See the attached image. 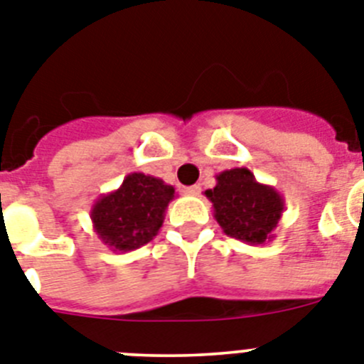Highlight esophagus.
I'll return each mask as SVG.
<instances>
[{"label":"esophagus","mask_w":364,"mask_h":364,"mask_svg":"<svg viewBox=\"0 0 364 364\" xmlns=\"http://www.w3.org/2000/svg\"><path fill=\"white\" fill-rule=\"evenodd\" d=\"M199 192H201V186L199 185H192V186H186V188H183V194H186V196H199Z\"/></svg>","instance_id":"34e87169"}]
</instances>
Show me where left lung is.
Returning a JSON list of instances; mask_svg holds the SVG:
<instances>
[{
  "label": "left lung",
  "instance_id": "1",
  "mask_svg": "<svg viewBox=\"0 0 364 364\" xmlns=\"http://www.w3.org/2000/svg\"><path fill=\"white\" fill-rule=\"evenodd\" d=\"M205 196L223 232L247 245H267L284 212V199L274 186L255 179L247 166L223 170Z\"/></svg>",
  "mask_w": 364,
  "mask_h": 364
}]
</instances>
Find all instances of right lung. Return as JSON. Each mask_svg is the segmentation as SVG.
<instances>
[{
  "instance_id": "1",
  "label": "right lung",
  "mask_w": 364,
  "mask_h": 364,
  "mask_svg": "<svg viewBox=\"0 0 364 364\" xmlns=\"http://www.w3.org/2000/svg\"><path fill=\"white\" fill-rule=\"evenodd\" d=\"M172 185L143 172H130L119 188L96 199L90 210L94 232L112 252H130L150 243L165 221Z\"/></svg>"
}]
</instances>
